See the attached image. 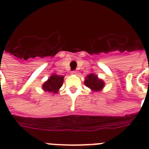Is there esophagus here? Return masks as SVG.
<instances>
[{"mask_svg":"<svg viewBox=\"0 0 149 149\" xmlns=\"http://www.w3.org/2000/svg\"><path fill=\"white\" fill-rule=\"evenodd\" d=\"M72 74H77V72H76V71H72Z\"/></svg>","mask_w":149,"mask_h":149,"instance_id":"obj_1","label":"esophagus"}]
</instances>
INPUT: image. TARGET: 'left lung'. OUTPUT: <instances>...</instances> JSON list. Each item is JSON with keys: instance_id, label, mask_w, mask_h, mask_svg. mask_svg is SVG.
<instances>
[{"instance_id": "left-lung-1", "label": "left lung", "mask_w": 149, "mask_h": 149, "mask_svg": "<svg viewBox=\"0 0 149 149\" xmlns=\"http://www.w3.org/2000/svg\"><path fill=\"white\" fill-rule=\"evenodd\" d=\"M84 84L86 85V86L89 88L91 91L95 93V92H99L102 90L104 87L105 83L103 80L100 79L98 75L91 73L85 77Z\"/></svg>"}]
</instances>
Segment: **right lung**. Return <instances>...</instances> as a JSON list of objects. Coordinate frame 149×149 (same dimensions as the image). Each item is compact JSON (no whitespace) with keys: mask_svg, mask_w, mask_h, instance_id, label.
I'll list each match as a JSON object with an SVG mask.
<instances>
[{"mask_svg":"<svg viewBox=\"0 0 149 149\" xmlns=\"http://www.w3.org/2000/svg\"><path fill=\"white\" fill-rule=\"evenodd\" d=\"M64 76L57 75L56 74H51V77L42 84V89L45 92H48L51 94H56L58 93L63 84Z\"/></svg>","mask_w":149,"mask_h":149,"instance_id":"add662e5","label":"right lung"}]
</instances>
